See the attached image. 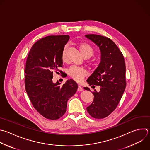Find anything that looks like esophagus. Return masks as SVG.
<instances>
[{"instance_id": "esophagus-1", "label": "esophagus", "mask_w": 150, "mask_h": 150, "mask_svg": "<svg viewBox=\"0 0 150 150\" xmlns=\"http://www.w3.org/2000/svg\"><path fill=\"white\" fill-rule=\"evenodd\" d=\"M77 91H83V88L80 86H79L78 88H77Z\"/></svg>"}]
</instances>
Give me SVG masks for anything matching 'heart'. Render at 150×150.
<instances>
[{"label":"heart","mask_w":150,"mask_h":150,"mask_svg":"<svg viewBox=\"0 0 150 150\" xmlns=\"http://www.w3.org/2000/svg\"><path fill=\"white\" fill-rule=\"evenodd\" d=\"M78 49L84 59H88L92 57L94 53V50L93 47L87 43H81L78 45ZM67 49L66 47H64L62 50L61 58L62 61L63 63H66L67 61ZM90 64L91 63H90ZM87 74V71L83 68L71 67L68 71V75L70 77L73 79L77 82H80Z\"/></svg>","instance_id":"b5f03b06"}]
</instances>
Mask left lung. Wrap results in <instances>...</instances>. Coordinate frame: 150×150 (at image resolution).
Returning <instances> with one entry per match:
<instances>
[{
    "label": "left lung",
    "mask_w": 150,
    "mask_h": 150,
    "mask_svg": "<svg viewBox=\"0 0 150 150\" xmlns=\"http://www.w3.org/2000/svg\"><path fill=\"white\" fill-rule=\"evenodd\" d=\"M86 37L96 44L101 52V62L87 80L94 88V85L100 86V90L92 92L94 100L87 110L92 117L101 119L114 111L122 96L126 87L125 63L121 52L110 38L94 34ZM84 88L90 91L88 87Z\"/></svg>",
    "instance_id": "1"
}]
</instances>
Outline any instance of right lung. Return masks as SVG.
<instances>
[{"label": "right lung", "mask_w": 150, "mask_h": 150, "mask_svg": "<svg viewBox=\"0 0 150 150\" xmlns=\"http://www.w3.org/2000/svg\"><path fill=\"white\" fill-rule=\"evenodd\" d=\"M68 35L49 36L37 41L32 47L25 69V88L34 108L46 118L57 120L66 111L67 103L77 91L78 85L73 79L63 86L52 81L53 73L63 66L61 55Z\"/></svg>", "instance_id": "right-lung-1"}]
</instances>
